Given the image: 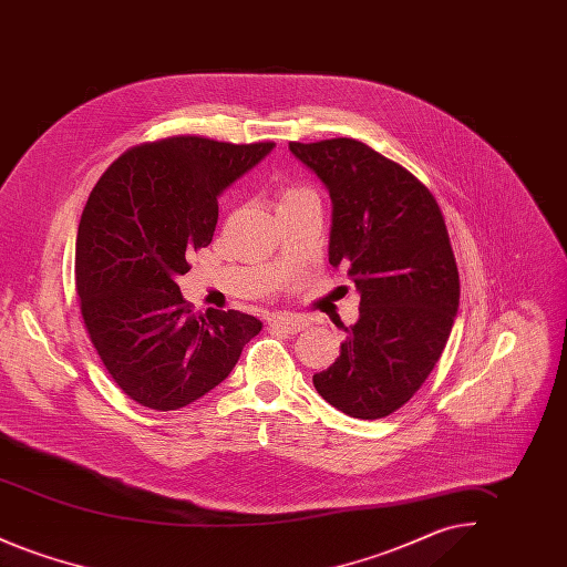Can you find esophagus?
<instances>
[{
	"mask_svg": "<svg viewBox=\"0 0 567 567\" xmlns=\"http://www.w3.org/2000/svg\"><path fill=\"white\" fill-rule=\"evenodd\" d=\"M270 324L282 333H297L308 327V319L293 317V315H276V317H271Z\"/></svg>",
	"mask_w": 567,
	"mask_h": 567,
	"instance_id": "34e87169",
	"label": "esophagus"
}]
</instances>
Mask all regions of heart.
Here are the masks:
<instances>
[{
    "mask_svg": "<svg viewBox=\"0 0 567 567\" xmlns=\"http://www.w3.org/2000/svg\"><path fill=\"white\" fill-rule=\"evenodd\" d=\"M315 193L310 189H306V187H299V185H289V187H285V189L280 190V206L282 204H291V202H297V199H303V197H312Z\"/></svg>",
    "mask_w": 567,
    "mask_h": 567,
    "instance_id": "1",
    "label": "heart"
}]
</instances>
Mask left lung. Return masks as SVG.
Instances as JSON below:
<instances>
[{
	"mask_svg": "<svg viewBox=\"0 0 567 567\" xmlns=\"http://www.w3.org/2000/svg\"><path fill=\"white\" fill-rule=\"evenodd\" d=\"M331 204L329 264L361 296L340 357L312 377L324 402L354 419L395 412L421 389L446 347L458 271L430 189L400 163L352 137L291 142Z\"/></svg>",
	"mask_w": 567,
	"mask_h": 567,
	"instance_id": "left-lung-1",
	"label": "left lung"
}]
</instances>
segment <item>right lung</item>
Masks as SVG:
<instances>
[{"label":"right lung","instance_id":"obj_1","mask_svg":"<svg viewBox=\"0 0 567 567\" xmlns=\"http://www.w3.org/2000/svg\"><path fill=\"white\" fill-rule=\"evenodd\" d=\"M274 148L174 135L123 153L82 210L76 293L112 380L140 405L178 410L220 384L261 331L238 310L195 317L178 276L215 236L218 195Z\"/></svg>","mask_w":567,"mask_h":567}]
</instances>
